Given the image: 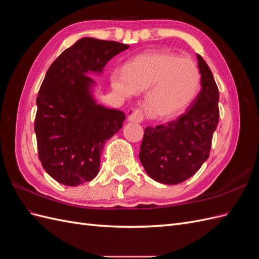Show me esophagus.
Returning a JSON list of instances; mask_svg holds the SVG:
<instances>
[{
	"instance_id": "1",
	"label": "esophagus",
	"mask_w": 259,
	"mask_h": 259,
	"mask_svg": "<svg viewBox=\"0 0 259 259\" xmlns=\"http://www.w3.org/2000/svg\"><path fill=\"white\" fill-rule=\"evenodd\" d=\"M127 120L128 122H135V123H140L144 120V115L142 111L139 110H130L127 111Z\"/></svg>"
}]
</instances>
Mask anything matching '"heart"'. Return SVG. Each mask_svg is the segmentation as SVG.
I'll use <instances>...</instances> for the list:
<instances>
[{
    "label": "heart",
    "instance_id": "obj_1",
    "mask_svg": "<svg viewBox=\"0 0 259 259\" xmlns=\"http://www.w3.org/2000/svg\"><path fill=\"white\" fill-rule=\"evenodd\" d=\"M110 83L113 91L125 98L146 92L147 113L166 119L183 112L192 103L200 89L201 74L190 58L152 51L132 58L124 69H115Z\"/></svg>",
    "mask_w": 259,
    "mask_h": 259
}]
</instances>
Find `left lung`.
Segmentation results:
<instances>
[{"mask_svg":"<svg viewBox=\"0 0 259 259\" xmlns=\"http://www.w3.org/2000/svg\"><path fill=\"white\" fill-rule=\"evenodd\" d=\"M202 89L177 120L145 130L139 160L147 174L165 185L193 176L209 156L219 120V92L209 67L197 55Z\"/></svg>","mask_w":259,"mask_h":259,"instance_id":"1","label":"left lung"}]
</instances>
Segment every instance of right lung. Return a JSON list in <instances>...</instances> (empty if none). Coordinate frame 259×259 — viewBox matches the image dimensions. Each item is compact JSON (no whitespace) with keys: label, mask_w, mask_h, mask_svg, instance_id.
<instances>
[{"label":"right lung","mask_w":259,"mask_h":259,"mask_svg":"<svg viewBox=\"0 0 259 259\" xmlns=\"http://www.w3.org/2000/svg\"><path fill=\"white\" fill-rule=\"evenodd\" d=\"M126 44L82 37L55 60L36 97L34 132L38 159L65 186L91 182L99 171L104 145L119 132L125 114L96 103L89 74H101Z\"/></svg>","instance_id":"obj_1"}]
</instances>
